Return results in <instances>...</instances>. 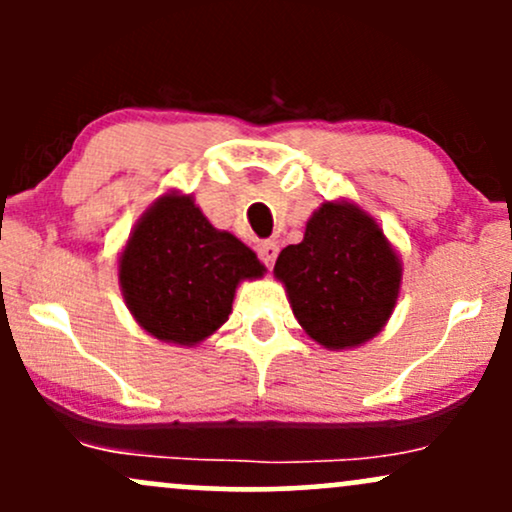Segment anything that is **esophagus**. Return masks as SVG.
<instances>
[{
    "label": "esophagus",
    "mask_w": 512,
    "mask_h": 512,
    "mask_svg": "<svg viewBox=\"0 0 512 512\" xmlns=\"http://www.w3.org/2000/svg\"><path fill=\"white\" fill-rule=\"evenodd\" d=\"M257 255H260L264 267H272L276 255H279V245L274 240H264V243H260V248H257Z\"/></svg>",
    "instance_id": "34e87169"
}]
</instances>
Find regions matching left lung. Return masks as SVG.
<instances>
[{
    "instance_id": "8db88e82",
    "label": "left lung",
    "mask_w": 512,
    "mask_h": 512,
    "mask_svg": "<svg viewBox=\"0 0 512 512\" xmlns=\"http://www.w3.org/2000/svg\"><path fill=\"white\" fill-rule=\"evenodd\" d=\"M274 272L296 320L327 349L358 346L383 330L402 279L378 223L334 202L315 211L301 243L281 250Z\"/></svg>"
}]
</instances>
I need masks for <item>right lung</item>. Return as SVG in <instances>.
Returning a JSON list of instances; mask_svg holds the SVG:
<instances>
[{
    "label": "right lung",
    "instance_id": "1",
    "mask_svg": "<svg viewBox=\"0 0 512 512\" xmlns=\"http://www.w3.org/2000/svg\"><path fill=\"white\" fill-rule=\"evenodd\" d=\"M262 272L248 245L216 231L192 197L178 195L146 211L120 257L122 293L139 325L187 346L219 330L238 281Z\"/></svg>",
    "mask_w": 512,
    "mask_h": 512
}]
</instances>
